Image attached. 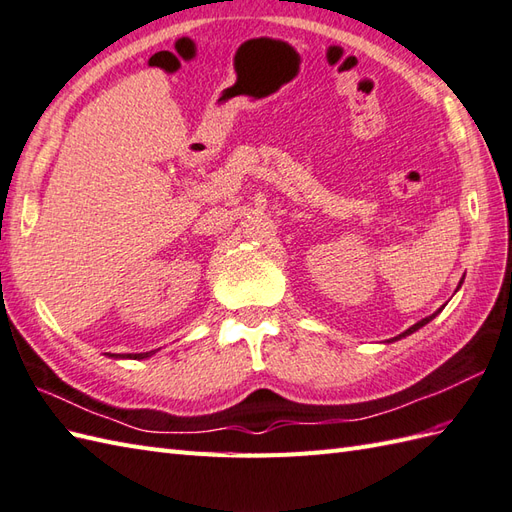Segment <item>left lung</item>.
Returning <instances> with one entry per match:
<instances>
[{
	"mask_svg": "<svg viewBox=\"0 0 512 512\" xmlns=\"http://www.w3.org/2000/svg\"><path fill=\"white\" fill-rule=\"evenodd\" d=\"M463 280H465V278H463ZM463 280H460V284H463ZM434 317H436V313H434V315H430V317H426V319H421V321H417L413 328H408L406 332H402L400 336H397V339H402V336H408V334H413L415 330H419V328H423V326H426V323H430V321H432Z\"/></svg>",
	"mask_w": 512,
	"mask_h": 512,
	"instance_id": "obj_1",
	"label": "left lung"
}]
</instances>
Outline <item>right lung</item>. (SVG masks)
Instances as JSON below:
<instances>
[{"label":"right lung","instance_id":"obj_1","mask_svg":"<svg viewBox=\"0 0 512 512\" xmlns=\"http://www.w3.org/2000/svg\"><path fill=\"white\" fill-rule=\"evenodd\" d=\"M152 354H156V350L154 352H143V354H128V356H123V354H108L110 358H134V360H143V358H149Z\"/></svg>","mask_w":512,"mask_h":512}]
</instances>
